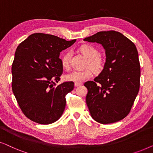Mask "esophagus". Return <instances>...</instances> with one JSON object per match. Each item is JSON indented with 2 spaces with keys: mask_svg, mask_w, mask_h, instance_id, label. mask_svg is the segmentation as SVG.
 <instances>
[{
  "mask_svg": "<svg viewBox=\"0 0 153 153\" xmlns=\"http://www.w3.org/2000/svg\"><path fill=\"white\" fill-rule=\"evenodd\" d=\"M82 85V83H74V85L76 87H78V86H80V85Z\"/></svg>",
  "mask_w": 153,
  "mask_h": 153,
  "instance_id": "obj_1",
  "label": "esophagus"
}]
</instances>
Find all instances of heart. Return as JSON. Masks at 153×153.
<instances>
[{"label":"heart","instance_id":"heart-1","mask_svg":"<svg viewBox=\"0 0 153 153\" xmlns=\"http://www.w3.org/2000/svg\"><path fill=\"white\" fill-rule=\"evenodd\" d=\"M81 53L88 58L87 67L93 69L96 72H100L104 68V61L101 56H99V51L97 48L90 45H83L79 48ZM72 53L71 51H66L61 58V63L65 69H68L70 67V62ZM93 76V71L90 68L84 70H74L67 74L65 79L68 81L75 83H81L85 79L91 78Z\"/></svg>","mask_w":153,"mask_h":153}]
</instances>
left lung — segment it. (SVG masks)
Here are the masks:
<instances>
[{"mask_svg":"<svg viewBox=\"0 0 153 153\" xmlns=\"http://www.w3.org/2000/svg\"><path fill=\"white\" fill-rule=\"evenodd\" d=\"M83 40L100 44L106 53L101 73L94 81L84 83L89 111L102 124L118 122L128 115L139 91L141 68L137 47L115 30L98 32Z\"/></svg>","mask_w":153,"mask_h":153,"instance_id":"8db88e82","label":"left lung"}]
</instances>
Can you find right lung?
Listing matches in <instances>:
<instances>
[{
  "mask_svg": "<svg viewBox=\"0 0 153 153\" xmlns=\"http://www.w3.org/2000/svg\"><path fill=\"white\" fill-rule=\"evenodd\" d=\"M76 39L34 33L19 44L12 65V88L19 106L27 118L42 125L61 117L65 96L74 83L67 81L56 86L62 73L60 53Z\"/></svg>",
  "mask_w": 153,
  "mask_h": 153,
  "instance_id": "1",
  "label": "right lung"
}]
</instances>
